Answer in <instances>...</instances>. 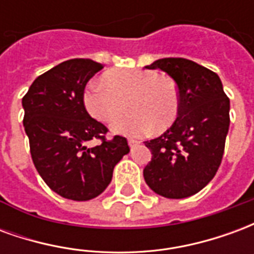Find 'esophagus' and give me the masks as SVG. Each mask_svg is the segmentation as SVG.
I'll list each match as a JSON object with an SVG mask.
<instances>
[{"instance_id": "34e87169", "label": "esophagus", "mask_w": 254, "mask_h": 254, "mask_svg": "<svg viewBox=\"0 0 254 254\" xmlns=\"http://www.w3.org/2000/svg\"><path fill=\"white\" fill-rule=\"evenodd\" d=\"M127 143H129V147H130V148H136L138 144H140V141H137V140H133V138H129V140H127Z\"/></svg>"}]
</instances>
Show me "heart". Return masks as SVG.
<instances>
[{"instance_id":"heart-1","label":"heart","mask_w":254,"mask_h":254,"mask_svg":"<svg viewBox=\"0 0 254 254\" xmlns=\"http://www.w3.org/2000/svg\"><path fill=\"white\" fill-rule=\"evenodd\" d=\"M94 78L85 85V109L102 122H111L121 114L127 102L132 111L111 127L116 133L140 137L173 125L180 113V94L176 83L151 69H116Z\"/></svg>"}]
</instances>
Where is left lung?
I'll list each match as a JSON object with an SVG mask.
<instances>
[{
	"mask_svg": "<svg viewBox=\"0 0 254 254\" xmlns=\"http://www.w3.org/2000/svg\"><path fill=\"white\" fill-rule=\"evenodd\" d=\"M147 69H160L177 83L180 113L162 136L145 141L152 158L144 180L166 198L196 194L222 163L230 127V99L215 72L187 58H162Z\"/></svg>",
	"mask_w": 254,
	"mask_h": 254,
	"instance_id": "1",
	"label": "left lung"
}]
</instances>
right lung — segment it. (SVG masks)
Masks as SVG:
<instances>
[{
	"label": "right lung",
	"instance_id": "1",
	"mask_svg": "<svg viewBox=\"0 0 254 254\" xmlns=\"http://www.w3.org/2000/svg\"><path fill=\"white\" fill-rule=\"evenodd\" d=\"M100 69L92 60H67L36 77L23 96V125L36 170L53 191L74 201L99 196L129 152L127 138H106L109 129L84 105V88ZM89 139L100 145L85 147Z\"/></svg>",
	"mask_w": 254,
	"mask_h": 254
}]
</instances>
